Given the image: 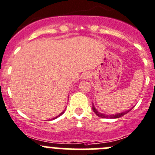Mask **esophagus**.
I'll use <instances>...</instances> for the list:
<instances>
[{
    "mask_svg": "<svg viewBox=\"0 0 155 155\" xmlns=\"http://www.w3.org/2000/svg\"><path fill=\"white\" fill-rule=\"evenodd\" d=\"M82 79H84V80L89 79L90 78H91V73H88V72H85V73H84L83 74H82Z\"/></svg>",
    "mask_w": 155,
    "mask_h": 155,
    "instance_id": "obj_1",
    "label": "esophagus"
}]
</instances>
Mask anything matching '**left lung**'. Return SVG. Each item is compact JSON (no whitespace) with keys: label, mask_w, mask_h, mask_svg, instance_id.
Returning <instances> with one entry per match:
<instances>
[{"label":"left lung","mask_w":155,"mask_h":155,"mask_svg":"<svg viewBox=\"0 0 155 155\" xmlns=\"http://www.w3.org/2000/svg\"><path fill=\"white\" fill-rule=\"evenodd\" d=\"M131 110H132V108H130V110H127L123 111V112H120V113H117V114H103V113L99 112V111L95 108L94 104L92 103V110L94 111V114H95L97 117H101V118H110V119H117V118L121 117L124 116L125 114H127V113L130 112Z\"/></svg>","instance_id":"8db88e82"}]
</instances>
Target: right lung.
<instances>
[{"instance_id":"1","label":"right lung","mask_w":155,"mask_h":155,"mask_svg":"<svg viewBox=\"0 0 155 155\" xmlns=\"http://www.w3.org/2000/svg\"><path fill=\"white\" fill-rule=\"evenodd\" d=\"M64 112H65V110H64V111H63V112H61V114H59V115H58V116H57V117H54V118H53V119H54H54H56V118H58V117H60V116H61V115H62V114H64Z\"/></svg>"}]
</instances>
